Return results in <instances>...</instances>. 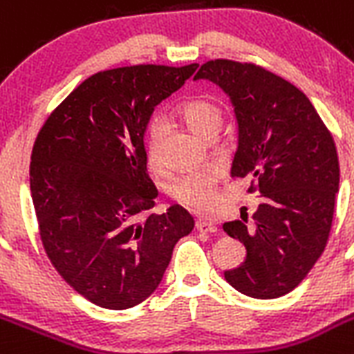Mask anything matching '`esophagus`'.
<instances>
[{
    "label": "esophagus",
    "instance_id": "1",
    "mask_svg": "<svg viewBox=\"0 0 354 354\" xmlns=\"http://www.w3.org/2000/svg\"><path fill=\"white\" fill-rule=\"evenodd\" d=\"M194 226H196V230H198V232H207V233L217 232L216 223L210 221V219H203V217H202V219H196Z\"/></svg>",
    "mask_w": 354,
    "mask_h": 354
}]
</instances>
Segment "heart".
Returning <instances> with one entry per match:
<instances>
[{"instance_id":"1","label":"heart","mask_w":354,"mask_h":354,"mask_svg":"<svg viewBox=\"0 0 354 354\" xmlns=\"http://www.w3.org/2000/svg\"><path fill=\"white\" fill-rule=\"evenodd\" d=\"M180 118L189 124L191 129L209 138L217 135L221 128L223 110L216 102L209 98H191L180 103ZM165 122L160 115H156L149 121L147 126V156L149 163L154 168L161 167L160 160V144L163 138ZM216 183L217 170L214 168H203V170L189 171L177 179L171 180L168 187V194L177 203L189 209L205 210L212 207L216 200Z\"/></svg>"}]
</instances>
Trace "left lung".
I'll return each instance as SVG.
<instances>
[{
  "instance_id": "left-lung-1",
  "label": "left lung",
  "mask_w": 354,
  "mask_h": 354,
  "mask_svg": "<svg viewBox=\"0 0 354 354\" xmlns=\"http://www.w3.org/2000/svg\"><path fill=\"white\" fill-rule=\"evenodd\" d=\"M205 79L230 98L239 128L232 177L251 180L261 196L248 225H223L245 245L244 263L225 272L236 291L277 298L302 283L328 242L339 158L325 122L302 91L252 63L207 61L194 80Z\"/></svg>"
}]
</instances>
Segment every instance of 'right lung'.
<instances>
[{
    "mask_svg": "<svg viewBox=\"0 0 354 354\" xmlns=\"http://www.w3.org/2000/svg\"><path fill=\"white\" fill-rule=\"evenodd\" d=\"M196 68L95 73L48 115L33 145L29 187L45 252L77 293L103 309L151 297L175 244L194 228L180 205L140 216L158 196L147 174L149 119Z\"/></svg>",
    "mask_w": 354,
    "mask_h": 354,
    "instance_id": "add662e5",
    "label": "right lung"
}]
</instances>
